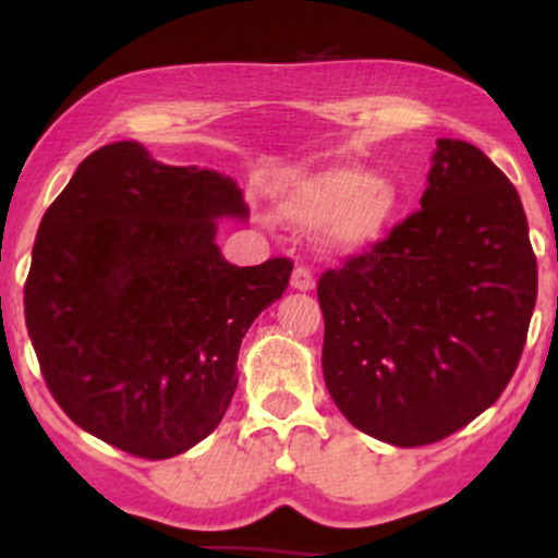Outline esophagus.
Returning a JSON list of instances; mask_svg holds the SVG:
<instances>
[{
    "label": "esophagus",
    "mask_w": 558,
    "mask_h": 558,
    "mask_svg": "<svg viewBox=\"0 0 558 558\" xmlns=\"http://www.w3.org/2000/svg\"><path fill=\"white\" fill-rule=\"evenodd\" d=\"M291 286L296 288V291H312V288H315V275L310 272V267L299 265L291 275Z\"/></svg>",
    "instance_id": "34e87169"
}]
</instances>
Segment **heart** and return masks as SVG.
Listing matches in <instances>:
<instances>
[{
	"mask_svg": "<svg viewBox=\"0 0 558 558\" xmlns=\"http://www.w3.org/2000/svg\"><path fill=\"white\" fill-rule=\"evenodd\" d=\"M396 209V185L356 165H332L299 178L280 202V213L296 226H325V243L338 254L373 246Z\"/></svg>",
	"mask_w": 558,
	"mask_h": 558,
	"instance_id": "b5f03b06",
	"label": "heart"
}]
</instances>
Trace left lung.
<instances>
[{
	"instance_id": "1",
	"label": "left lung",
	"mask_w": 558,
	"mask_h": 558,
	"mask_svg": "<svg viewBox=\"0 0 558 558\" xmlns=\"http://www.w3.org/2000/svg\"><path fill=\"white\" fill-rule=\"evenodd\" d=\"M420 204L317 283L332 401L401 448L444 440L496 403L537 296L520 194L477 146L440 138Z\"/></svg>"
}]
</instances>
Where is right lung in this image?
Returning <instances> with one entry per match:
<instances>
[{
  "label": "right lung",
  "instance_id": "right-lung-1",
  "mask_svg": "<svg viewBox=\"0 0 558 558\" xmlns=\"http://www.w3.org/2000/svg\"><path fill=\"white\" fill-rule=\"evenodd\" d=\"M222 215L246 217L230 178L118 141L38 226L23 296L38 367L75 425L133 457H178L220 425L243 336L291 280L286 257L222 259Z\"/></svg>",
  "mask_w": 558,
  "mask_h": 558
}]
</instances>
